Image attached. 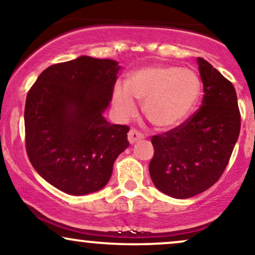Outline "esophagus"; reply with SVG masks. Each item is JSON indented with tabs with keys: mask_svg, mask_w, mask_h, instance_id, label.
I'll return each mask as SVG.
<instances>
[{
	"mask_svg": "<svg viewBox=\"0 0 255 255\" xmlns=\"http://www.w3.org/2000/svg\"><path fill=\"white\" fill-rule=\"evenodd\" d=\"M141 139H144V134L140 133L139 130L131 128V129L128 131V140H129L130 144H134V142L137 141V140H141Z\"/></svg>",
	"mask_w": 255,
	"mask_h": 255,
	"instance_id": "esophagus-1",
	"label": "esophagus"
}]
</instances>
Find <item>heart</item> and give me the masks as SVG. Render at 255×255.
Returning <instances> with one entry per match:
<instances>
[{
    "mask_svg": "<svg viewBox=\"0 0 255 255\" xmlns=\"http://www.w3.org/2000/svg\"><path fill=\"white\" fill-rule=\"evenodd\" d=\"M201 83L197 73L177 66H148L137 69L128 83L119 81L113 93L121 118L136 111L135 98L144 101V114L157 128L180 125L194 109L200 97Z\"/></svg>",
    "mask_w": 255,
    "mask_h": 255,
    "instance_id": "b5f03b06",
    "label": "heart"
}]
</instances>
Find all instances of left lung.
<instances>
[{
    "mask_svg": "<svg viewBox=\"0 0 255 255\" xmlns=\"http://www.w3.org/2000/svg\"><path fill=\"white\" fill-rule=\"evenodd\" d=\"M198 64L204 85L203 105L182 125L151 139L152 182L176 199L194 197L217 182L241 128L233 84L204 58L198 57Z\"/></svg>",
    "mask_w": 255,
    "mask_h": 255,
    "instance_id": "obj_1",
    "label": "left lung"
}]
</instances>
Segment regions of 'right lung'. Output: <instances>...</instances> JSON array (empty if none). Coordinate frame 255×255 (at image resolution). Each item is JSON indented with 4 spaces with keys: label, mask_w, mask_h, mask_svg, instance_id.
<instances>
[{
    "label": "right lung",
    "mask_w": 255,
    "mask_h": 255,
    "mask_svg": "<svg viewBox=\"0 0 255 255\" xmlns=\"http://www.w3.org/2000/svg\"><path fill=\"white\" fill-rule=\"evenodd\" d=\"M120 68L109 58L80 56L48 67L28 91V159L44 180L67 194L103 188L114 162L129 146V127L111 125L103 116Z\"/></svg>",
    "instance_id": "1"
}]
</instances>
